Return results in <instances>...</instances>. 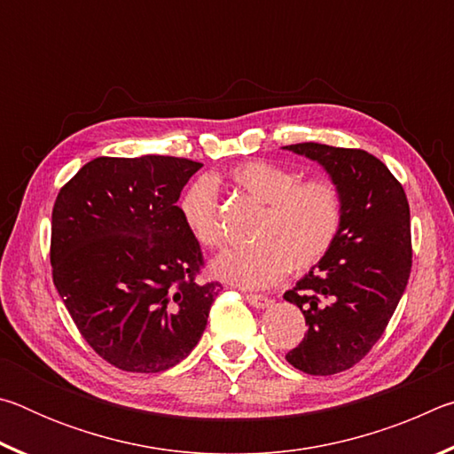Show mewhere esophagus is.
Instances as JSON below:
<instances>
[{
	"label": "esophagus",
	"mask_w": 454,
	"mask_h": 454,
	"mask_svg": "<svg viewBox=\"0 0 454 454\" xmlns=\"http://www.w3.org/2000/svg\"><path fill=\"white\" fill-rule=\"evenodd\" d=\"M246 302L250 306H254V309H268V304H270V298L262 296V294H246Z\"/></svg>",
	"instance_id": "obj_1"
}]
</instances>
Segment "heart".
I'll list each match as a JSON object with an SVG mask.
<instances>
[{"label": "heart", "mask_w": 454, "mask_h": 454, "mask_svg": "<svg viewBox=\"0 0 454 454\" xmlns=\"http://www.w3.org/2000/svg\"><path fill=\"white\" fill-rule=\"evenodd\" d=\"M230 178L264 206L250 248L228 250L212 262L216 278L242 288H264L284 274L306 272L328 254L342 224V194L333 180L302 176L266 160L238 164ZM178 212L188 232L202 246H218V196L210 178L184 190Z\"/></svg>", "instance_id": "1"}]
</instances>
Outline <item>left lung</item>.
Returning a JSON list of instances; mask_svg holds the SVG:
<instances>
[{"label":"left lung","instance_id":"8db88e82","mask_svg":"<svg viewBox=\"0 0 454 454\" xmlns=\"http://www.w3.org/2000/svg\"><path fill=\"white\" fill-rule=\"evenodd\" d=\"M317 162L342 194L336 242L284 301L309 330L286 360L306 374L348 371L382 336L411 276V210L401 184L364 150L304 142L284 145Z\"/></svg>","mask_w":454,"mask_h":454}]
</instances>
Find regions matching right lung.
<instances>
[{"mask_svg":"<svg viewBox=\"0 0 454 454\" xmlns=\"http://www.w3.org/2000/svg\"><path fill=\"white\" fill-rule=\"evenodd\" d=\"M202 164L96 158L51 212L53 284L99 356L126 372H162L204 334L218 282H196L202 252L178 212Z\"/></svg>","mask_w":454,"mask_h":454,"instance_id":"add662e5","label":"right lung"}]
</instances>
